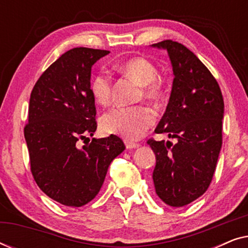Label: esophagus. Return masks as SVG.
<instances>
[{
    "mask_svg": "<svg viewBox=\"0 0 248 248\" xmlns=\"http://www.w3.org/2000/svg\"><path fill=\"white\" fill-rule=\"evenodd\" d=\"M139 143H135V142H132V141H128V140H125V147L127 149H134V148H138L139 147Z\"/></svg>",
    "mask_w": 248,
    "mask_h": 248,
    "instance_id": "obj_1",
    "label": "esophagus"
}]
</instances>
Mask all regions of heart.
Instances as JSON below:
<instances>
[{
  "label": "heart",
  "instance_id": "heart-1",
  "mask_svg": "<svg viewBox=\"0 0 248 248\" xmlns=\"http://www.w3.org/2000/svg\"><path fill=\"white\" fill-rule=\"evenodd\" d=\"M118 72L131 77L141 84L139 100L142 98L149 103L158 105L164 100L166 87L158 77V69L147 57L137 56L118 63L115 66ZM113 79L110 74L101 70L94 73L90 80V93L100 105H107L111 99ZM155 121V113L145 105L130 107H114L100 118V126L106 133L118 134L126 140H137L143 137Z\"/></svg>",
  "mask_w": 248,
  "mask_h": 248
}]
</instances>
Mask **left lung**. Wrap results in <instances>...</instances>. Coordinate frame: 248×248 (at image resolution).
<instances>
[{
	"mask_svg": "<svg viewBox=\"0 0 248 248\" xmlns=\"http://www.w3.org/2000/svg\"><path fill=\"white\" fill-rule=\"evenodd\" d=\"M152 46L167 49L175 74L155 132L177 140H148L157 161L152 178L159 198L179 208L204 194L212 181L222 144L223 98L208 67L184 45L167 39Z\"/></svg>",
	"mask_w": 248,
	"mask_h": 248,
	"instance_id": "left-lung-1",
	"label": "left lung"
}]
</instances>
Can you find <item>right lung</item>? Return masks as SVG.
Returning <instances> with one entry per match:
<instances>
[{"mask_svg": "<svg viewBox=\"0 0 248 248\" xmlns=\"http://www.w3.org/2000/svg\"><path fill=\"white\" fill-rule=\"evenodd\" d=\"M108 53L88 47L67 50L47 67L30 94L23 132L31 174L47 196L66 206L94 199L110 162L125 149L114 134L86 143L97 130L91 66Z\"/></svg>", "mask_w": 248, "mask_h": 248, "instance_id": "obj_1", "label": "right lung"}]
</instances>
